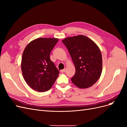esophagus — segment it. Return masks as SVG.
Listing matches in <instances>:
<instances>
[{
  "instance_id": "obj_1",
  "label": "esophagus",
  "mask_w": 127,
  "mask_h": 127,
  "mask_svg": "<svg viewBox=\"0 0 127 127\" xmlns=\"http://www.w3.org/2000/svg\"><path fill=\"white\" fill-rule=\"evenodd\" d=\"M65 69H62V70H61V73H64L65 72Z\"/></svg>"
}]
</instances>
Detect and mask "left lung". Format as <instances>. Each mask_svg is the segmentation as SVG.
<instances>
[{
    "mask_svg": "<svg viewBox=\"0 0 127 127\" xmlns=\"http://www.w3.org/2000/svg\"><path fill=\"white\" fill-rule=\"evenodd\" d=\"M75 67L71 81L77 87L87 89L99 79L102 71L101 51L92 39L82 35L68 37L62 40Z\"/></svg>",
    "mask_w": 127,
    "mask_h": 127,
    "instance_id": "8db88e82",
    "label": "left lung"
}]
</instances>
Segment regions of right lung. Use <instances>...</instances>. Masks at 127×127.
<instances>
[{"label":"right lung","mask_w":127,"mask_h":127,"mask_svg":"<svg viewBox=\"0 0 127 127\" xmlns=\"http://www.w3.org/2000/svg\"><path fill=\"white\" fill-rule=\"evenodd\" d=\"M59 40L40 37L27 44L23 53L21 68L24 80L36 91L50 90L58 78L59 71L50 60V53Z\"/></svg>","instance_id":"1"}]
</instances>
